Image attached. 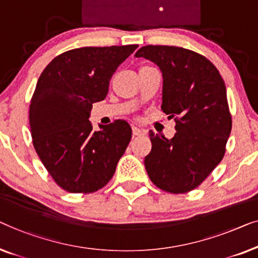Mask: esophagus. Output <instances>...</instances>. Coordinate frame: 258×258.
I'll return each mask as SVG.
<instances>
[{
    "instance_id": "obj_1",
    "label": "esophagus",
    "mask_w": 258,
    "mask_h": 258,
    "mask_svg": "<svg viewBox=\"0 0 258 258\" xmlns=\"http://www.w3.org/2000/svg\"><path fill=\"white\" fill-rule=\"evenodd\" d=\"M132 133H133L134 137L141 136V134H143V130H140V128L136 127V126H133V127H132Z\"/></svg>"
}]
</instances>
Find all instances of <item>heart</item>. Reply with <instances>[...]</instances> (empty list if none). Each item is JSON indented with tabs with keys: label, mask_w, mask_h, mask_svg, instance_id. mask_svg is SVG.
Returning a JSON list of instances; mask_svg holds the SVG:
<instances>
[{
	"label": "heart",
	"mask_w": 258,
	"mask_h": 258,
	"mask_svg": "<svg viewBox=\"0 0 258 258\" xmlns=\"http://www.w3.org/2000/svg\"><path fill=\"white\" fill-rule=\"evenodd\" d=\"M151 67H147V65H145V67H143V68H141V69H150ZM141 69H140V70H141Z\"/></svg>",
	"instance_id": "obj_1"
}]
</instances>
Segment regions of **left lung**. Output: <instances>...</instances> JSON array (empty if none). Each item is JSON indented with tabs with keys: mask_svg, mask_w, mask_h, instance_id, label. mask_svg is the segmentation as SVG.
Listing matches in <instances>:
<instances>
[{
	"mask_svg": "<svg viewBox=\"0 0 258 258\" xmlns=\"http://www.w3.org/2000/svg\"><path fill=\"white\" fill-rule=\"evenodd\" d=\"M136 57L160 68L161 108L175 118L172 139L150 131L152 150L145 167L152 182L173 194L190 191L222 160L231 131L226 85L212 61L191 50L146 45Z\"/></svg>",
	"mask_w": 258,
	"mask_h": 258,
	"instance_id": "left-lung-1",
	"label": "left lung"
}]
</instances>
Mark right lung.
Instances as JSON below:
<instances>
[{
    "label": "right lung",
    "instance_id": "add662e5",
    "mask_svg": "<svg viewBox=\"0 0 258 258\" xmlns=\"http://www.w3.org/2000/svg\"><path fill=\"white\" fill-rule=\"evenodd\" d=\"M138 45L85 46L50 61L32 94L29 122L32 144L55 182L70 193H93L112 179L128 146L125 120H89L92 104L105 99L110 79Z\"/></svg>",
    "mask_w": 258,
    "mask_h": 258
}]
</instances>
